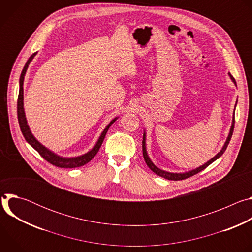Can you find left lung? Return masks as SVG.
Returning <instances> with one entry per match:
<instances>
[{"label": "left lung", "mask_w": 252, "mask_h": 252, "mask_svg": "<svg viewBox=\"0 0 252 252\" xmlns=\"http://www.w3.org/2000/svg\"><path fill=\"white\" fill-rule=\"evenodd\" d=\"M229 77H230V79L232 80V82H233V83L235 84V86H236V82H235L234 78H233L230 74H229ZM236 102H237V101H236ZM235 105H236V104H235ZM234 110H235V107H234ZM234 123H235V121H234V113H233V118H232V124H231V127H230V131H229V134H228V136H227V138H226V141H225V143H224L223 148L221 149V151H220L217 156L213 157L210 160H208L206 163H204L203 165H201V166H199V167H197V168H195V169H192V170H190V171H187V172H183V173H173V172L164 171V170L158 168V166H156V165L153 163V161L150 159V158H149V156H148V153H147V148H146V132H143V138H142V154H143V158H145L146 163L148 164V166H149L156 174H158V175H159V176H161V177H164V178H166V179H169V181H182V179H186V178L190 177V176H192V175L198 173L199 171L203 170V169L206 168L210 163H212L214 160H217L219 158H220V157L223 155V153L225 152V150H226V148H227V146H228V143H229V141H230V139H231V136H232V133H233V128H234Z\"/></svg>", "instance_id": "left-lung-1"}]
</instances>
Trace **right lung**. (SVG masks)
I'll list each match as a JSON object with an SVG mask.
<instances>
[{
	"mask_svg": "<svg viewBox=\"0 0 252 252\" xmlns=\"http://www.w3.org/2000/svg\"><path fill=\"white\" fill-rule=\"evenodd\" d=\"M35 54H37V53L32 54L29 58V60L27 61L26 64H25V66L22 70V74H21V77H20V91H19V96H18V105H17L18 110H17V112H18V121H19V125H20V128L22 130V133H23L25 139L30 143V145L35 151H37L47 161H49L53 165H56V166L62 167V168H75V167L83 166L86 163H88L89 161H91L94 158V156L97 154L107 130H109L110 126L117 121L118 118L114 119L109 125L106 126V127L101 132L97 142L95 143V146L89 153H87L83 156H80V157H77V158H62V157L54 154L50 150H48L46 147H44L42 143L35 139V137L32 134V132L30 130V127L27 124L25 111H24V89H23L24 79H25L27 68H28L30 63L32 62V60L33 59V57L35 56Z\"/></svg>",
	"mask_w": 252,
	"mask_h": 252,
	"instance_id": "1",
	"label": "right lung"
}]
</instances>
